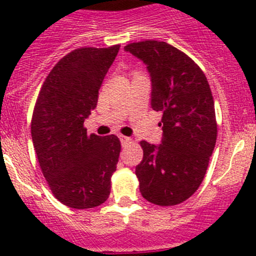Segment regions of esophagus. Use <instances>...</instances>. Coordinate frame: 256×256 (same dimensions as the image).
Masks as SVG:
<instances>
[{
	"label": "esophagus",
	"mask_w": 256,
	"mask_h": 256,
	"mask_svg": "<svg viewBox=\"0 0 256 256\" xmlns=\"http://www.w3.org/2000/svg\"><path fill=\"white\" fill-rule=\"evenodd\" d=\"M120 141H121V144H122V146H128V144L131 142V138H128V136L120 135Z\"/></svg>",
	"instance_id": "esophagus-1"
}]
</instances>
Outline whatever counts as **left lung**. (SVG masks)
<instances>
[{
  "label": "left lung",
  "mask_w": 256,
  "mask_h": 256,
  "mask_svg": "<svg viewBox=\"0 0 256 256\" xmlns=\"http://www.w3.org/2000/svg\"><path fill=\"white\" fill-rule=\"evenodd\" d=\"M126 52L147 66L151 106L161 112V144L141 141L144 158L136 166L140 192L154 204L184 202L202 183L216 141L214 100L202 69L166 42L130 43Z\"/></svg>",
  "instance_id": "1"
}]
</instances>
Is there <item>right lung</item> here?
Segmentation results:
<instances>
[{"instance_id": "1", "label": "right lung", "mask_w": 256, "mask_h": 256, "mask_svg": "<svg viewBox=\"0 0 256 256\" xmlns=\"http://www.w3.org/2000/svg\"><path fill=\"white\" fill-rule=\"evenodd\" d=\"M118 49L84 47L68 53L53 66L36 102L30 134L38 164L54 197L70 208H94L109 198L120 140L88 135L84 120L96 108Z\"/></svg>"}]
</instances>
